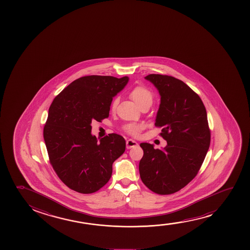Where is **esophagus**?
I'll list each match as a JSON object with an SVG mask.
<instances>
[{"label": "esophagus", "mask_w": 250, "mask_h": 250, "mask_svg": "<svg viewBox=\"0 0 250 250\" xmlns=\"http://www.w3.org/2000/svg\"><path fill=\"white\" fill-rule=\"evenodd\" d=\"M137 146V143L136 141L132 140V139H129L126 141V147L128 149H130L131 147H136Z\"/></svg>", "instance_id": "34e87169"}]
</instances>
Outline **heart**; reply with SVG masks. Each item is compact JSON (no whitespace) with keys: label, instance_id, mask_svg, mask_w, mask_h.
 Returning <instances> with one entry per match:
<instances>
[{"label":"heart","instance_id":"1","mask_svg":"<svg viewBox=\"0 0 250 250\" xmlns=\"http://www.w3.org/2000/svg\"><path fill=\"white\" fill-rule=\"evenodd\" d=\"M129 96L130 99L132 100L134 103H136V105L140 108L144 106H150L154 99V95L150 89L143 85L136 86L130 90ZM118 103H119L118 99L113 101L112 103V109H116ZM124 130L131 136H138L141 130H143V125H137V124H128L124 126Z\"/></svg>","mask_w":250,"mask_h":250}]
</instances>
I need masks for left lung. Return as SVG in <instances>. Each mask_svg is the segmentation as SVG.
I'll return each mask as SVG.
<instances>
[{
	"instance_id": "left-lung-1",
	"label": "left lung",
	"mask_w": 250,
	"mask_h": 250,
	"mask_svg": "<svg viewBox=\"0 0 250 250\" xmlns=\"http://www.w3.org/2000/svg\"><path fill=\"white\" fill-rule=\"evenodd\" d=\"M161 95L155 126L167 141L163 149L143 143L139 163L142 181L159 195H170L188 185L198 173L208 153L211 132L202 99L186 83L174 77L149 74Z\"/></svg>"
}]
</instances>
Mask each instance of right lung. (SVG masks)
I'll list each match as a JSON object with an SVG mask.
<instances>
[{"instance_id":"right-lung-1","label":"right lung","mask_w":250,"mask_h":250,"mask_svg":"<svg viewBox=\"0 0 250 250\" xmlns=\"http://www.w3.org/2000/svg\"><path fill=\"white\" fill-rule=\"evenodd\" d=\"M128 81V77H82L49 106L43 129L49 161L60 179L75 191L90 194L103 188L112 176L113 162L125 150V141L118 134L98 142L91 123L109 116L113 97Z\"/></svg>"}]
</instances>
